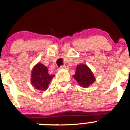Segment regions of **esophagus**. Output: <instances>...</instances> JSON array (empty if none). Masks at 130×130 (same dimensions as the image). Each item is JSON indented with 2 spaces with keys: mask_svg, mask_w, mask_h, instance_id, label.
<instances>
[{
  "mask_svg": "<svg viewBox=\"0 0 130 130\" xmlns=\"http://www.w3.org/2000/svg\"><path fill=\"white\" fill-rule=\"evenodd\" d=\"M66 68V66L65 65H62L60 66L59 69H64V68Z\"/></svg>",
  "mask_w": 130,
  "mask_h": 130,
  "instance_id": "34e87169",
  "label": "esophagus"
}]
</instances>
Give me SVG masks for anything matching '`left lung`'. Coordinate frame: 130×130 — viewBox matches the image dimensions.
Wrapping results in <instances>:
<instances>
[{
  "mask_svg": "<svg viewBox=\"0 0 130 130\" xmlns=\"http://www.w3.org/2000/svg\"><path fill=\"white\" fill-rule=\"evenodd\" d=\"M80 86L86 88L92 85L95 81L94 76L88 66L85 64L77 65L76 73L73 76Z\"/></svg>",
  "mask_w": 130,
  "mask_h": 130,
  "instance_id": "1",
  "label": "left lung"
}]
</instances>
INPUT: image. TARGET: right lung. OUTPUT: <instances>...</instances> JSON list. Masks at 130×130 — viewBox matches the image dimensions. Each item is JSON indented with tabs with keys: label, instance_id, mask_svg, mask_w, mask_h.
Segmentation results:
<instances>
[{
	"label": "right lung",
	"instance_id": "right-lung-1",
	"mask_svg": "<svg viewBox=\"0 0 130 130\" xmlns=\"http://www.w3.org/2000/svg\"><path fill=\"white\" fill-rule=\"evenodd\" d=\"M54 76V74H49L45 66L38 63L34 67L32 71L31 83L37 89L46 90L51 80Z\"/></svg>",
	"mask_w": 130,
	"mask_h": 130
}]
</instances>
